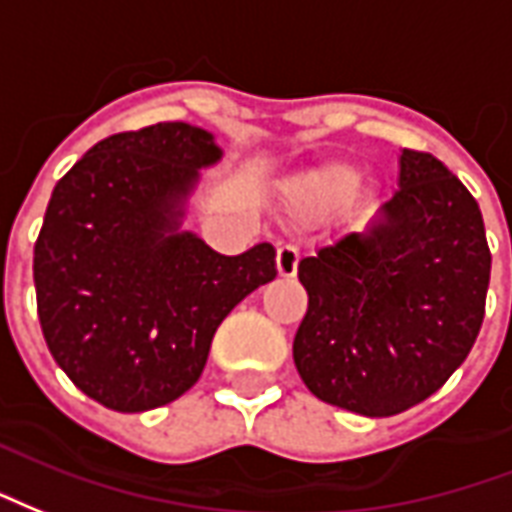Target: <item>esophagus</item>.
Here are the masks:
<instances>
[{
    "label": "esophagus",
    "mask_w": 512,
    "mask_h": 512,
    "mask_svg": "<svg viewBox=\"0 0 512 512\" xmlns=\"http://www.w3.org/2000/svg\"><path fill=\"white\" fill-rule=\"evenodd\" d=\"M278 272H281V278H294L297 275V264H300V251L294 248V245H283L278 248Z\"/></svg>",
    "instance_id": "obj_1"
}]
</instances>
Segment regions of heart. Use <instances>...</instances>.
I'll return each mask as SVG.
<instances>
[{
	"label": "heart",
	"instance_id": "heart-1",
	"mask_svg": "<svg viewBox=\"0 0 512 512\" xmlns=\"http://www.w3.org/2000/svg\"><path fill=\"white\" fill-rule=\"evenodd\" d=\"M357 185H360V174L352 166L335 163V166H327V169H319L308 174V177H302L294 185L292 196L305 210L324 212L335 210L338 204H343L357 190Z\"/></svg>",
	"mask_w": 512,
	"mask_h": 512
}]
</instances>
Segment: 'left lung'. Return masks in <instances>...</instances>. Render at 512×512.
I'll return each instance as SVG.
<instances>
[{"label":"left lung","mask_w":512,"mask_h":512,"mask_svg":"<svg viewBox=\"0 0 512 512\" xmlns=\"http://www.w3.org/2000/svg\"><path fill=\"white\" fill-rule=\"evenodd\" d=\"M297 275L308 313L292 352L305 387L346 412L401 414L453 376L480 333L491 278L483 215L442 160L401 149L398 190Z\"/></svg>","instance_id":"1"}]
</instances>
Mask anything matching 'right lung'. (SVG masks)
Here are the masks:
<instances>
[{"instance_id": "obj_1", "label": "right lung", "mask_w": 512, "mask_h": 512, "mask_svg": "<svg viewBox=\"0 0 512 512\" xmlns=\"http://www.w3.org/2000/svg\"><path fill=\"white\" fill-rule=\"evenodd\" d=\"M223 160L188 122L117 133L78 160L35 242L37 316L70 382L114 412H149L199 382L220 322L270 283L275 248L212 251L182 229L201 169Z\"/></svg>"}]
</instances>
